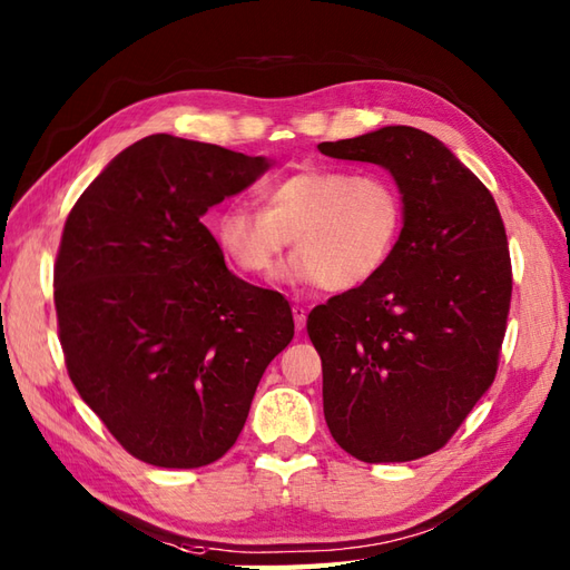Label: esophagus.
<instances>
[{
    "instance_id": "34e87169",
    "label": "esophagus",
    "mask_w": 570,
    "mask_h": 570,
    "mask_svg": "<svg viewBox=\"0 0 570 570\" xmlns=\"http://www.w3.org/2000/svg\"><path fill=\"white\" fill-rule=\"evenodd\" d=\"M294 313V323H296V331H304L306 328V308L304 306H292Z\"/></svg>"
}]
</instances>
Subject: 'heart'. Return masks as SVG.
Instances as JSON below:
<instances>
[{"instance_id": "b5f03b06", "label": "heart", "mask_w": 570, "mask_h": 570, "mask_svg": "<svg viewBox=\"0 0 570 570\" xmlns=\"http://www.w3.org/2000/svg\"><path fill=\"white\" fill-rule=\"evenodd\" d=\"M262 213L225 208L213 237L229 269L247 278L274 272L295 239L288 276L345 294L370 284L394 257L404 229V198L384 174L308 166L259 190Z\"/></svg>"}]
</instances>
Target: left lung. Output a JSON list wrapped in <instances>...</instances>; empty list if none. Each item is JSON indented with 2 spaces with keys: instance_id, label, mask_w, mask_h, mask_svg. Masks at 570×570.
I'll return each instance as SVG.
<instances>
[{
  "instance_id": "8db88e82",
  "label": "left lung",
  "mask_w": 570,
  "mask_h": 570,
  "mask_svg": "<svg viewBox=\"0 0 570 570\" xmlns=\"http://www.w3.org/2000/svg\"><path fill=\"white\" fill-rule=\"evenodd\" d=\"M318 149L384 166L406 213L390 264L308 313L325 423L365 463L431 455L498 374L512 301L498 203L443 141L414 127H382Z\"/></svg>"
}]
</instances>
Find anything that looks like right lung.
<instances>
[{"label": "right lung", "instance_id": "1", "mask_svg": "<svg viewBox=\"0 0 570 570\" xmlns=\"http://www.w3.org/2000/svg\"><path fill=\"white\" fill-rule=\"evenodd\" d=\"M269 161L151 135L85 188L53 266L68 377L129 455L203 468L245 426L266 365L292 343L288 301L225 266L208 208Z\"/></svg>", "mask_w": 570, "mask_h": 570}]
</instances>
